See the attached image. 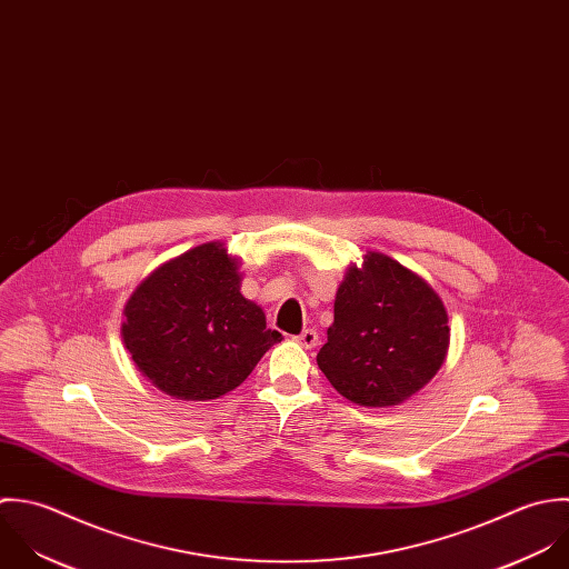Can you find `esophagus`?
Returning a JSON list of instances; mask_svg holds the SVG:
<instances>
[{"instance_id":"34e87169","label":"esophagus","mask_w":569,"mask_h":569,"mask_svg":"<svg viewBox=\"0 0 569 569\" xmlns=\"http://www.w3.org/2000/svg\"><path fill=\"white\" fill-rule=\"evenodd\" d=\"M300 347H305V349H313V347H318V333L313 331V329H305L300 336H296L293 338Z\"/></svg>"}]
</instances>
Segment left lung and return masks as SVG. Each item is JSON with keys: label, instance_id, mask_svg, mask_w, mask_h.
Instances as JSON below:
<instances>
[{"label": "left lung", "instance_id": "8db88e82", "mask_svg": "<svg viewBox=\"0 0 569 569\" xmlns=\"http://www.w3.org/2000/svg\"><path fill=\"white\" fill-rule=\"evenodd\" d=\"M448 342V313L435 289L397 260L367 251L336 293L318 367L358 406H397L435 378Z\"/></svg>", "mask_w": 569, "mask_h": 569}]
</instances>
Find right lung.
Listing matches in <instances>:
<instances>
[{
    "instance_id": "right-lung-1",
    "label": "right lung",
    "mask_w": 569,
    "mask_h": 569,
    "mask_svg": "<svg viewBox=\"0 0 569 569\" xmlns=\"http://www.w3.org/2000/svg\"><path fill=\"white\" fill-rule=\"evenodd\" d=\"M238 258L204 242L152 271L123 309L121 338L159 390L188 401L240 386L282 340L262 309L240 293Z\"/></svg>"
}]
</instances>
